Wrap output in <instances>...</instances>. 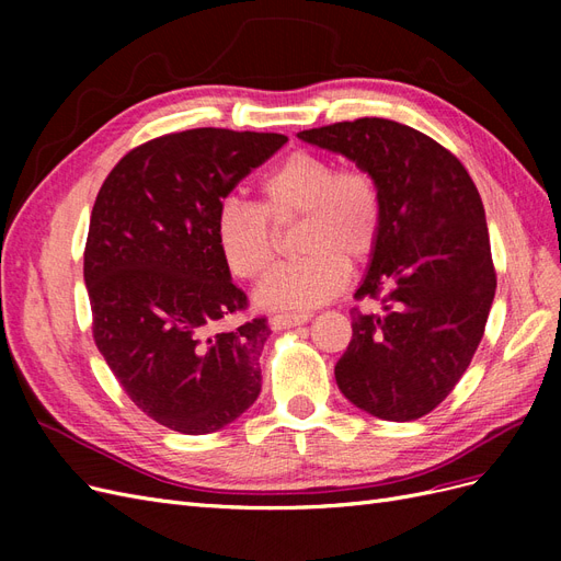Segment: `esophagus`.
I'll list each match as a JSON object with an SVG mask.
<instances>
[{"mask_svg":"<svg viewBox=\"0 0 561 561\" xmlns=\"http://www.w3.org/2000/svg\"><path fill=\"white\" fill-rule=\"evenodd\" d=\"M311 316L309 313H276L268 318V325L274 330H285V328H297L304 325Z\"/></svg>","mask_w":561,"mask_h":561,"instance_id":"esophagus-1","label":"esophagus"}]
</instances>
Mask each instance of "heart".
<instances>
[{
  "label": "heart",
  "instance_id": "1",
  "mask_svg": "<svg viewBox=\"0 0 561 561\" xmlns=\"http://www.w3.org/2000/svg\"><path fill=\"white\" fill-rule=\"evenodd\" d=\"M262 206L227 198L215 215V239L233 276L257 280L276 257V233L268 225L301 217L297 248L301 260L271 271L254 293L262 309L304 313L344 290L351 260L377 250L383 227V196L365 168H339L330 157L297 149L260 182Z\"/></svg>",
  "mask_w": 561,
  "mask_h": 561
}]
</instances>
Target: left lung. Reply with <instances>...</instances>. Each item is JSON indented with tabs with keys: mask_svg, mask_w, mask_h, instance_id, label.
Returning <instances> with one entry per match:
<instances>
[{
	"mask_svg": "<svg viewBox=\"0 0 561 561\" xmlns=\"http://www.w3.org/2000/svg\"><path fill=\"white\" fill-rule=\"evenodd\" d=\"M297 138L379 182L381 239L355 297L381 295V311L353 309V336L334 377L358 410L414 421L463 377L496 295L478 186L451 151L388 118L365 116Z\"/></svg>",
	"mask_w": 561,
	"mask_h": 561,
	"instance_id": "obj_1",
	"label": "left lung"
}]
</instances>
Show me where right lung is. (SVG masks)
I'll list each match as a JSON object with an SVG mask.
<instances>
[{
  "mask_svg": "<svg viewBox=\"0 0 561 561\" xmlns=\"http://www.w3.org/2000/svg\"><path fill=\"white\" fill-rule=\"evenodd\" d=\"M287 142L194 128L149 140L100 186L83 252L93 339L126 396L161 426L206 435L262 390L264 318L227 330L245 293L215 239L219 203Z\"/></svg>",
  "mask_w": 561,
  "mask_h": 561,
  "instance_id": "obj_1",
  "label": "right lung"
}]
</instances>
